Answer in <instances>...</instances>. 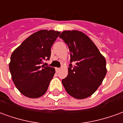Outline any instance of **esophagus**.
Returning <instances> with one entry per match:
<instances>
[{
    "label": "esophagus",
    "mask_w": 123,
    "mask_h": 123,
    "mask_svg": "<svg viewBox=\"0 0 123 123\" xmlns=\"http://www.w3.org/2000/svg\"><path fill=\"white\" fill-rule=\"evenodd\" d=\"M55 70H56V72H59V70H60V68H55Z\"/></svg>",
    "instance_id": "esophagus-1"
}]
</instances>
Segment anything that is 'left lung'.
I'll list each match as a JSON object with an SVG mask.
<instances>
[{"label": "left lung", "mask_w": 123, "mask_h": 123, "mask_svg": "<svg viewBox=\"0 0 123 123\" xmlns=\"http://www.w3.org/2000/svg\"><path fill=\"white\" fill-rule=\"evenodd\" d=\"M59 37L68 45L70 52L68 73L62 80V85L73 98L79 99L88 98L98 90L105 76V59L84 33L64 31Z\"/></svg>", "instance_id": "8db88e82"}]
</instances>
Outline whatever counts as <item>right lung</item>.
I'll return each mask as SVG.
<instances>
[{"instance_id": "right-lung-1", "label": "right lung", "mask_w": 123, "mask_h": 123, "mask_svg": "<svg viewBox=\"0 0 123 123\" xmlns=\"http://www.w3.org/2000/svg\"><path fill=\"white\" fill-rule=\"evenodd\" d=\"M60 33L54 30L38 31L12 53L10 71L13 82L24 95L37 98L47 90L55 70L41 64L43 60L50 59L51 47Z\"/></svg>"}]
</instances>
